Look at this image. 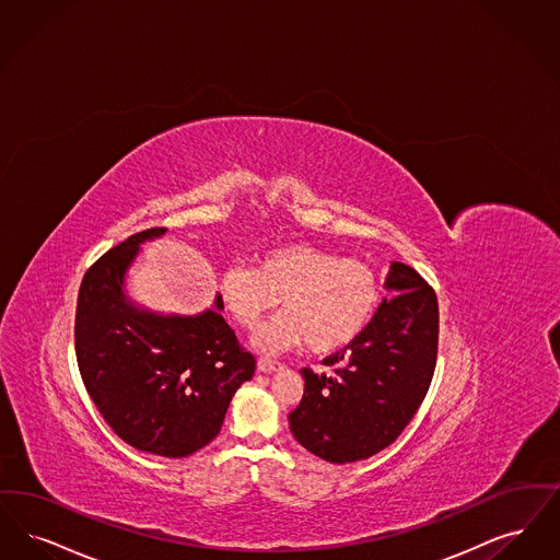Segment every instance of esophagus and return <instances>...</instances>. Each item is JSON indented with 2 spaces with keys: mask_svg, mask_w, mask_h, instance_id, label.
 I'll return each instance as SVG.
<instances>
[{
  "mask_svg": "<svg viewBox=\"0 0 560 560\" xmlns=\"http://www.w3.org/2000/svg\"><path fill=\"white\" fill-rule=\"evenodd\" d=\"M278 368H280L278 362H271V360H266V358L257 362V370H259V372H264V374H271V372H276Z\"/></svg>",
  "mask_w": 560,
  "mask_h": 560,
  "instance_id": "34e87169",
  "label": "esophagus"
}]
</instances>
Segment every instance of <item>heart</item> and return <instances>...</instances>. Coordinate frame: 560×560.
<instances>
[{
    "label": "heart",
    "mask_w": 560,
    "mask_h": 560,
    "mask_svg": "<svg viewBox=\"0 0 560 560\" xmlns=\"http://www.w3.org/2000/svg\"><path fill=\"white\" fill-rule=\"evenodd\" d=\"M378 299V278L362 259L310 244L271 248L255 261V269L232 266L219 278L223 314L246 330L282 301L284 314L255 337L266 353L303 342L314 353L339 351L364 332Z\"/></svg>",
    "instance_id": "obj_1"
}]
</instances>
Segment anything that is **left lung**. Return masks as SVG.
I'll return each instance as SVG.
<instances>
[{
  "label": "left lung",
  "instance_id": "obj_1",
  "mask_svg": "<svg viewBox=\"0 0 560 560\" xmlns=\"http://www.w3.org/2000/svg\"><path fill=\"white\" fill-rule=\"evenodd\" d=\"M385 289L393 299H383L364 332L324 360L330 374L301 370L305 390L289 413L292 435L326 463H358L389 447L431 385L439 341L435 291L399 261L390 264Z\"/></svg>",
  "mask_w": 560,
  "mask_h": 560
}]
</instances>
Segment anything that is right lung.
<instances>
[{"instance_id": "add662e5", "label": "right lung", "mask_w": 560, "mask_h": 560, "mask_svg": "<svg viewBox=\"0 0 560 560\" xmlns=\"http://www.w3.org/2000/svg\"><path fill=\"white\" fill-rule=\"evenodd\" d=\"M167 228H150L102 255L83 276L74 353L83 385L106 424L131 447L186 458L218 438L228 406L255 374V358L213 307L159 314L133 303L125 276L142 244Z\"/></svg>"}]
</instances>
